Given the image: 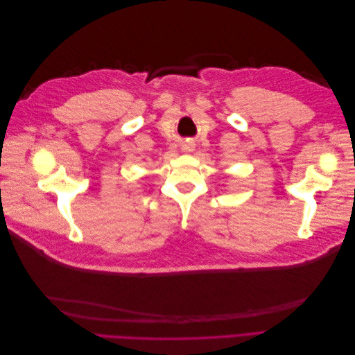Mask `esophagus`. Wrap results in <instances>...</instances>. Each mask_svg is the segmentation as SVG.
Segmentation results:
<instances>
[{
	"mask_svg": "<svg viewBox=\"0 0 355 355\" xmlns=\"http://www.w3.org/2000/svg\"><path fill=\"white\" fill-rule=\"evenodd\" d=\"M189 148H191V146H189Z\"/></svg>",
	"mask_w": 355,
	"mask_h": 355,
	"instance_id": "1",
	"label": "esophagus"
}]
</instances>
